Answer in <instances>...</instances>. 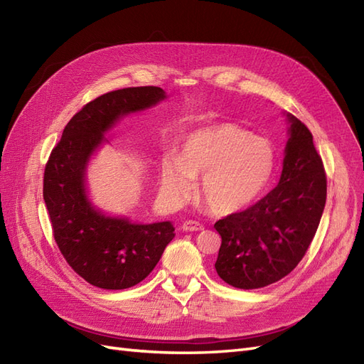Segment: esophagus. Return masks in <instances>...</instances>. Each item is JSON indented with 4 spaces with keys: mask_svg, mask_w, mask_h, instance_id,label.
Instances as JSON below:
<instances>
[{
    "mask_svg": "<svg viewBox=\"0 0 364 364\" xmlns=\"http://www.w3.org/2000/svg\"><path fill=\"white\" fill-rule=\"evenodd\" d=\"M182 229L186 230V232H193V230H202L203 226L199 222H194V220H186L182 225Z\"/></svg>",
    "mask_w": 364,
    "mask_h": 364,
    "instance_id": "1",
    "label": "esophagus"
}]
</instances>
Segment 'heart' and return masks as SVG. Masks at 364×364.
<instances>
[{
	"mask_svg": "<svg viewBox=\"0 0 364 364\" xmlns=\"http://www.w3.org/2000/svg\"><path fill=\"white\" fill-rule=\"evenodd\" d=\"M277 153L272 142L234 123H218L186 135L179 155L167 153L161 162V191L179 203L200 178L199 197L208 211L229 215L252 205L269 185Z\"/></svg>",
	"mask_w": 364,
	"mask_h": 364,
	"instance_id": "heart-1",
	"label": "heart"
}]
</instances>
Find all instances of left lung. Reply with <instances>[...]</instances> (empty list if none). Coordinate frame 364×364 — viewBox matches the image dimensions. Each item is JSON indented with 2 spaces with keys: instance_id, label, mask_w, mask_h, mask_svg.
Here are the masks:
<instances>
[{
  "instance_id": "left-lung-1",
  "label": "left lung",
  "mask_w": 364,
  "mask_h": 364,
  "mask_svg": "<svg viewBox=\"0 0 364 364\" xmlns=\"http://www.w3.org/2000/svg\"><path fill=\"white\" fill-rule=\"evenodd\" d=\"M279 183L259 202L214 225L222 237L218 277L235 289L278 282L299 264L326 202V174L311 132L294 115Z\"/></svg>"
}]
</instances>
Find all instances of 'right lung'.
Returning a JSON list of instances; mask_svg holds the SVG:
<instances>
[{
  "label": "right lung",
  "instance_id": "1",
  "mask_svg": "<svg viewBox=\"0 0 364 364\" xmlns=\"http://www.w3.org/2000/svg\"><path fill=\"white\" fill-rule=\"evenodd\" d=\"M165 98L158 86L124 87L85 105L63 129L43 171L53 235L71 269L98 289L123 290L149 277L174 238L170 222L136 225L106 217L94 209L85 191V171L103 134L130 112Z\"/></svg>",
  "mask_w": 364,
  "mask_h": 364
}]
</instances>
